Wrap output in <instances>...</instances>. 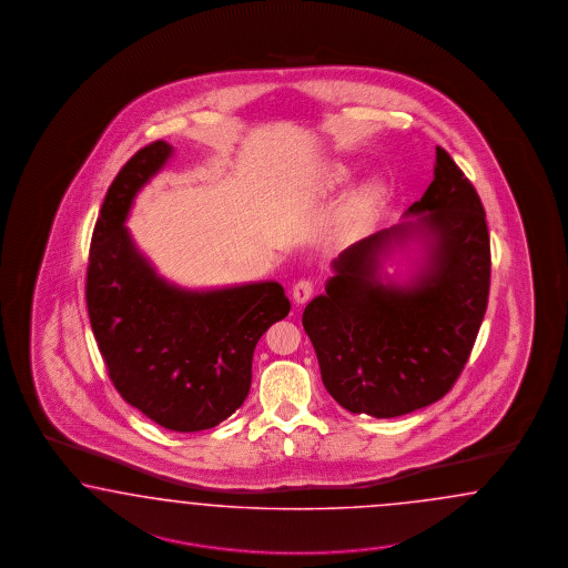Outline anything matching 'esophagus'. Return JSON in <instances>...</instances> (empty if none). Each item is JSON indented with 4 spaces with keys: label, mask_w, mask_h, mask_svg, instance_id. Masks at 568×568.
I'll return each instance as SVG.
<instances>
[{
    "label": "esophagus",
    "mask_w": 568,
    "mask_h": 568,
    "mask_svg": "<svg viewBox=\"0 0 568 568\" xmlns=\"http://www.w3.org/2000/svg\"><path fill=\"white\" fill-rule=\"evenodd\" d=\"M314 281H310V278H302V281H297L295 285H293V300L297 302V304H304V302H308L310 297H312V293H314Z\"/></svg>",
    "instance_id": "esophagus-1"
}]
</instances>
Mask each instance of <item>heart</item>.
<instances>
[{
  "label": "heart",
  "instance_id": "1",
  "mask_svg": "<svg viewBox=\"0 0 568 568\" xmlns=\"http://www.w3.org/2000/svg\"><path fill=\"white\" fill-rule=\"evenodd\" d=\"M331 179H333L335 183H344V181L349 179V171L339 164V166H335L333 172H331ZM375 197H377V187H375V185H368V187H364V190L358 193V197H356V206L368 207L373 202H375Z\"/></svg>",
  "mask_w": 568,
  "mask_h": 568
}]
</instances>
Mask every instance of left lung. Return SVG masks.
Masks as SVG:
<instances>
[{
	"label": "left lung",
	"mask_w": 568,
	"mask_h": 568,
	"mask_svg": "<svg viewBox=\"0 0 568 568\" xmlns=\"http://www.w3.org/2000/svg\"><path fill=\"white\" fill-rule=\"evenodd\" d=\"M435 160L429 190L408 207L416 223L349 245L327 293L304 310L323 383L349 413L394 418L442 399L481 327L491 278L481 197L444 148ZM410 230L434 240L430 268L413 288L383 286L377 254Z\"/></svg>",
	"instance_id": "8db88e82"
}]
</instances>
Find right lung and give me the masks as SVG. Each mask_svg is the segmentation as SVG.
<instances>
[{
	"label": "right lung",
	"instance_id": "1",
	"mask_svg": "<svg viewBox=\"0 0 568 568\" xmlns=\"http://www.w3.org/2000/svg\"><path fill=\"white\" fill-rule=\"evenodd\" d=\"M171 152L160 139L141 148L108 187L89 247L87 312L122 399L164 429L193 433L245 402L256 344L292 304L273 281L193 293L155 276L124 219Z\"/></svg>",
	"mask_w": 568,
	"mask_h": 568
}]
</instances>
